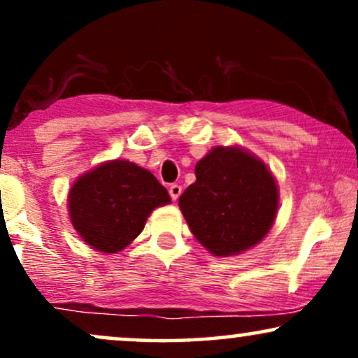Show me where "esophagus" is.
<instances>
[{
  "label": "esophagus",
  "mask_w": 358,
  "mask_h": 358,
  "mask_svg": "<svg viewBox=\"0 0 358 358\" xmlns=\"http://www.w3.org/2000/svg\"><path fill=\"white\" fill-rule=\"evenodd\" d=\"M168 192H170L171 200H176V199H178V196H180V193H182V187H180V185L173 183V185H170V188H168Z\"/></svg>",
  "instance_id": "34e87169"
}]
</instances>
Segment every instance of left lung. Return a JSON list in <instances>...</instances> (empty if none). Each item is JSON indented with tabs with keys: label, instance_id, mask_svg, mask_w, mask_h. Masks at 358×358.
Returning a JSON list of instances; mask_svg holds the SVG:
<instances>
[{
	"label": "left lung",
	"instance_id": "8db88e82",
	"mask_svg": "<svg viewBox=\"0 0 358 358\" xmlns=\"http://www.w3.org/2000/svg\"><path fill=\"white\" fill-rule=\"evenodd\" d=\"M195 176L178 205L193 236L213 256L239 254L269 232L278 187L261 159L241 148L217 146L196 163Z\"/></svg>",
	"mask_w": 358,
	"mask_h": 358
}]
</instances>
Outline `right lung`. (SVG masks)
Here are the masks:
<instances>
[{"label":"right lung","mask_w":358,"mask_h":358,"mask_svg":"<svg viewBox=\"0 0 358 358\" xmlns=\"http://www.w3.org/2000/svg\"><path fill=\"white\" fill-rule=\"evenodd\" d=\"M166 203L170 195L155 175L126 159L94 168L69 193L72 225L89 245L106 254L131 244L153 208Z\"/></svg>","instance_id":"obj_1"}]
</instances>
